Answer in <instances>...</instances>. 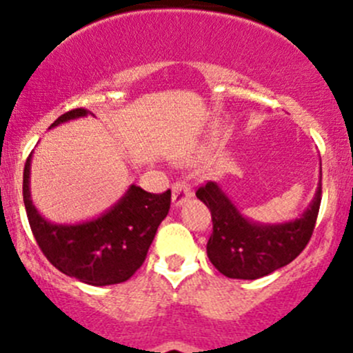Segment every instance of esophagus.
Listing matches in <instances>:
<instances>
[{"label":"esophagus","mask_w":353,"mask_h":353,"mask_svg":"<svg viewBox=\"0 0 353 353\" xmlns=\"http://www.w3.org/2000/svg\"><path fill=\"white\" fill-rule=\"evenodd\" d=\"M193 196V191H191L190 184L183 183V181H177L172 186V203L174 206H181L188 198Z\"/></svg>","instance_id":"1"}]
</instances>
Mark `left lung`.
Returning a JSON list of instances; mask_svg holds the SVG:
<instances>
[{
  "mask_svg": "<svg viewBox=\"0 0 353 353\" xmlns=\"http://www.w3.org/2000/svg\"><path fill=\"white\" fill-rule=\"evenodd\" d=\"M196 196L212 213L213 232L206 244L212 265L229 279L256 280L288 265L304 251L321 205V179L314 199L301 219L275 225L245 219L212 181L198 188Z\"/></svg>",
  "mask_w": 353,
  "mask_h": 353,
  "instance_id": "obj_1",
  "label": "left lung"
}]
</instances>
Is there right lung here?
<instances>
[{
    "label": "right lung",
    "instance_id": "obj_1",
    "mask_svg": "<svg viewBox=\"0 0 353 353\" xmlns=\"http://www.w3.org/2000/svg\"><path fill=\"white\" fill-rule=\"evenodd\" d=\"M80 108L59 116L52 126L83 117ZM30 159L23 169V203L39 248L52 266L88 285L123 283L134 275L147 258L160 222L170 208V190L162 194L130 186L123 198L97 219L74 225L48 222L30 199Z\"/></svg>",
    "mask_w": 353,
    "mask_h": 353
}]
</instances>
